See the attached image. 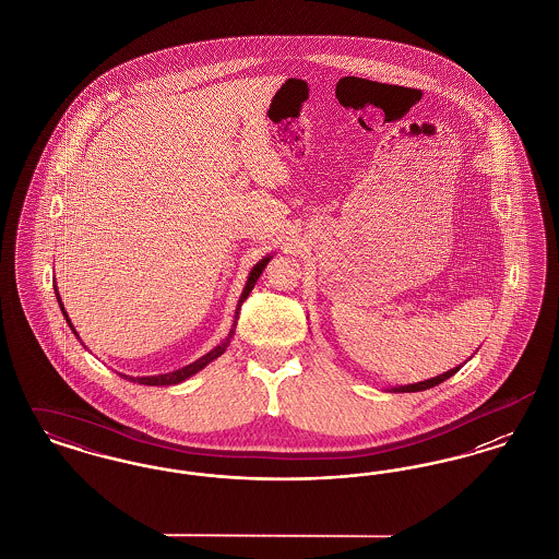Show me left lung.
<instances>
[{
    "instance_id": "8db88e82",
    "label": "left lung",
    "mask_w": 559,
    "mask_h": 559,
    "mask_svg": "<svg viewBox=\"0 0 559 559\" xmlns=\"http://www.w3.org/2000/svg\"><path fill=\"white\" fill-rule=\"evenodd\" d=\"M461 367H454L451 371L442 372V374H438V377H431V379H427V381H419V383H411V385H400V388H392L390 392H424V390H429V388H433V385H438V383H442V381H447L449 377H452L454 372L459 371Z\"/></svg>"
}]
</instances>
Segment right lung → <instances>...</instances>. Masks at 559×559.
<instances>
[{
  "mask_svg": "<svg viewBox=\"0 0 559 559\" xmlns=\"http://www.w3.org/2000/svg\"><path fill=\"white\" fill-rule=\"evenodd\" d=\"M270 258L272 255H266L264 260H260L255 266L251 267V272H249V278H247V283H245V289L240 293L239 306H237V312H235V322H233V329H230V333H228V337L219 344V346L213 347L212 352H207L205 356H201L199 360H194L192 365H188V367H182V369H178V371L165 372V374H153V377H130V374H121L123 379H128V381H133V383H142V385H176V383H182V381H187L188 377H192L194 372L201 371V369H205L212 360H215L217 356H222L224 352H226V347L230 346V340H233V335H235V329H237V320H239V310L240 306H242V301L247 299V295L251 293V289L255 287V283H258V278H260V274L264 272V267H266L267 262H270ZM58 295V293H56ZM58 304H60V310H62V314H64V319L69 322V326L73 329V324H71V320H69V314L64 312V308H62V301H60V295H58ZM73 333L78 335V331L73 329Z\"/></svg>",
  "mask_w": 559,
  "mask_h": 559,
  "instance_id": "1",
  "label": "right lung"
}]
</instances>
